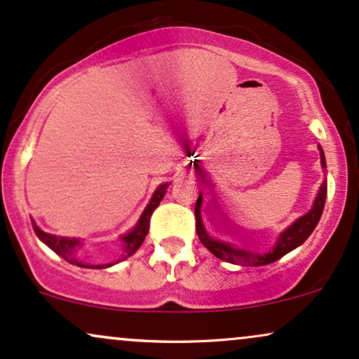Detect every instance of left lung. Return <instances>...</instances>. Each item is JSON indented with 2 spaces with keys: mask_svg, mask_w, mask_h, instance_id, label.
<instances>
[{
  "mask_svg": "<svg viewBox=\"0 0 359 359\" xmlns=\"http://www.w3.org/2000/svg\"><path fill=\"white\" fill-rule=\"evenodd\" d=\"M320 151V165L325 170V158H324V151L323 148L319 147ZM325 194H327V182H323L320 185L319 192H317V197L314 201V205L311 208V211L307 214H304L302 217H299L297 221L292 222L290 226L278 236L277 243L270 251L266 253H253V251H246V250H240L234 248V246L229 245V243L219 241V240H212L209 236L208 231L204 229L203 219H201V204H203V196L199 194V199L196 203V231L197 236L203 245L208 248L214 257H217L219 259H224V262L234 263V265H250V266H262V265H269V263L277 262L287 255L288 251L295 250L297 246L302 245L304 241L311 236L312 231L316 229L317 222H319L320 216H323L324 211V204H325Z\"/></svg>",
  "mask_w": 359,
  "mask_h": 359,
  "instance_id": "left-lung-1",
  "label": "left lung"
}]
</instances>
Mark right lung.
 <instances>
[{
    "mask_svg": "<svg viewBox=\"0 0 359 359\" xmlns=\"http://www.w3.org/2000/svg\"><path fill=\"white\" fill-rule=\"evenodd\" d=\"M167 187H168V184H162L156 187V191L154 192V196H151L150 203H148L145 211H143L142 217H140V221L137 222V226H135L130 233L125 234V236H121L123 253H121V257H119L118 262L131 257V255H133L135 251L142 246V243L145 241V236L148 234V228H150L151 214H154L156 208H158L160 201H162L163 196H165ZM34 231L36 236H39L40 240H42L45 245L48 246V248L55 251L59 257L64 258L65 262L72 263V265L82 266V269H106V266L113 265V263H108V265H89V263L82 262L79 257V251L82 248V241L77 240V238H64V236H55V234H48V233L42 231V229H40L35 222H34Z\"/></svg>",
    "mask_w": 359,
    "mask_h": 359,
    "instance_id": "right-lung-1",
    "label": "right lung"
}]
</instances>
